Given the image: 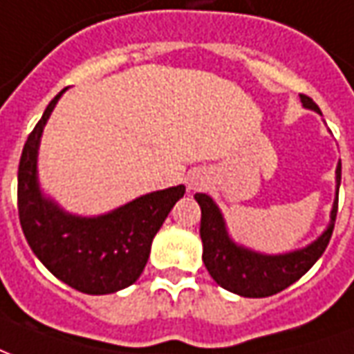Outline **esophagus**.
Returning <instances> with one entry per match:
<instances>
[{"instance_id": "1", "label": "esophagus", "mask_w": 354, "mask_h": 354, "mask_svg": "<svg viewBox=\"0 0 354 354\" xmlns=\"http://www.w3.org/2000/svg\"><path fill=\"white\" fill-rule=\"evenodd\" d=\"M189 185H191V189H198V187H201L202 183H201V179H198V177H192L191 183H189Z\"/></svg>"}]
</instances>
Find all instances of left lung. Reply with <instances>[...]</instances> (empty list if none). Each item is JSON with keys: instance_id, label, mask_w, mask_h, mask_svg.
Returning a JSON list of instances; mask_svg holds the SVG:
<instances>
[{"instance_id": "left-lung-1", "label": "left lung", "mask_w": 354, "mask_h": 354, "mask_svg": "<svg viewBox=\"0 0 354 354\" xmlns=\"http://www.w3.org/2000/svg\"><path fill=\"white\" fill-rule=\"evenodd\" d=\"M301 102L304 107L320 113V107L306 94H301ZM335 173H337V198L333 202L330 225L322 233V237L316 239L312 245L303 250L289 252V254L266 256L252 252L248 248L237 247L227 237L223 218L214 201L208 194H201V192L194 194L202 209L201 237L202 247H204L202 260L209 275L214 277V281L231 293L248 297V299H262V297L279 293L289 285H293L297 279H301L324 254L333 233V225L337 218V201H339L341 162Z\"/></svg>"}]
</instances>
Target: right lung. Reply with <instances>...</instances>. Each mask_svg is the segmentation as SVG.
<instances>
[{"mask_svg": "<svg viewBox=\"0 0 354 354\" xmlns=\"http://www.w3.org/2000/svg\"><path fill=\"white\" fill-rule=\"evenodd\" d=\"M63 92L48 104L21 153L17 187L21 227L34 254L63 283L86 295L115 293L140 277L153 235L183 198L185 187L150 192L98 218L71 216L44 198L36 181V156L44 125Z\"/></svg>", "mask_w": 354, "mask_h": 354, "instance_id": "obj_1", "label": "right lung"}]
</instances>
